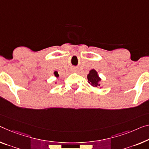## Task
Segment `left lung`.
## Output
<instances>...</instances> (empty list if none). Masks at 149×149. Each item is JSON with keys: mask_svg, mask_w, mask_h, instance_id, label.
<instances>
[{"mask_svg": "<svg viewBox=\"0 0 149 149\" xmlns=\"http://www.w3.org/2000/svg\"><path fill=\"white\" fill-rule=\"evenodd\" d=\"M87 79L89 83H90L93 86H95V87H98V86H100V79L98 77L97 72L95 70H91L89 74L87 75Z\"/></svg>", "mask_w": 149, "mask_h": 149, "instance_id": "1", "label": "left lung"}]
</instances>
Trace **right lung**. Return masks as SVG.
Wrapping results in <instances>:
<instances>
[{"instance_id":"obj_1","label":"right lung","mask_w":149,"mask_h":149,"mask_svg":"<svg viewBox=\"0 0 149 149\" xmlns=\"http://www.w3.org/2000/svg\"><path fill=\"white\" fill-rule=\"evenodd\" d=\"M54 75H55L56 77H58V73H57V72H54Z\"/></svg>"}]
</instances>
